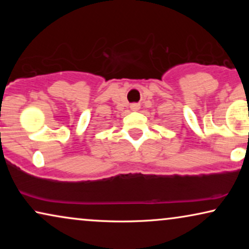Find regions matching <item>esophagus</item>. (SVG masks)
I'll use <instances>...</instances> for the list:
<instances>
[{
	"mask_svg": "<svg viewBox=\"0 0 249 249\" xmlns=\"http://www.w3.org/2000/svg\"><path fill=\"white\" fill-rule=\"evenodd\" d=\"M130 108H131V111H138L139 110V105L138 104H131Z\"/></svg>",
	"mask_w": 249,
	"mask_h": 249,
	"instance_id": "1",
	"label": "esophagus"
}]
</instances>
